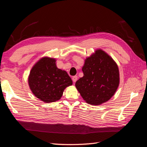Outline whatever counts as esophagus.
<instances>
[{"label": "esophagus", "mask_w": 147, "mask_h": 147, "mask_svg": "<svg viewBox=\"0 0 147 147\" xmlns=\"http://www.w3.org/2000/svg\"><path fill=\"white\" fill-rule=\"evenodd\" d=\"M72 80H73V81L74 82H76V81L78 80V76H73Z\"/></svg>", "instance_id": "34e87169"}]
</instances>
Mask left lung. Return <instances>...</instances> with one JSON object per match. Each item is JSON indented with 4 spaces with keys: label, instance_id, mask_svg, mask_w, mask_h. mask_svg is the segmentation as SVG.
I'll return each mask as SVG.
<instances>
[{
    "label": "left lung",
    "instance_id": "obj_1",
    "mask_svg": "<svg viewBox=\"0 0 147 147\" xmlns=\"http://www.w3.org/2000/svg\"><path fill=\"white\" fill-rule=\"evenodd\" d=\"M82 70L84 76L75 86L85 101L98 105L110 100L119 84V69L116 62L101 49L87 58Z\"/></svg>",
    "mask_w": 147,
    "mask_h": 147
}]
</instances>
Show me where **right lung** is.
Listing matches in <instances>:
<instances>
[{
    "label": "right lung",
    "instance_id": "1",
    "mask_svg": "<svg viewBox=\"0 0 147 147\" xmlns=\"http://www.w3.org/2000/svg\"><path fill=\"white\" fill-rule=\"evenodd\" d=\"M55 62V58H42L33 66L28 78L33 94L45 103L60 100L66 87L73 84L68 73L58 69Z\"/></svg>",
    "mask_w": 147,
    "mask_h": 147
}]
</instances>
